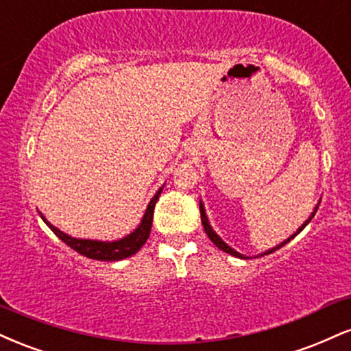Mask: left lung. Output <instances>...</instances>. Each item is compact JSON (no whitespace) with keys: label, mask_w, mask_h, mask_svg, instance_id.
Segmentation results:
<instances>
[{"label":"left lung","mask_w":351,"mask_h":351,"mask_svg":"<svg viewBox=\"0 0 351 351\" xmlns=\"http://www.w3.org/2000/svg\"><path fill=\"white\" fill-rule=\"evenodd\" d=\"M317 208H319V207H315V212H317ZM315 212H314V213H312V215H311V217H308V220L306 221V223H304L302 226H300V228L298 230V233H300V232H302V230H304V228H306V226L308 225V221H311V220H312V217H314V215H315ZM200 217H202V225H204V228H205V233H207V234H208V238H210V240H212L213 243H215V245L218 246V248H220V250H223V251H225V253H230V254H233V256H238V258H245V256H243V254H240V253H237V251H234V250H232V248H230V246H228V245H226V243H223V241H221V238H220V237H218V234H217L215 232H213V230H212V228H210V225H208V220H207V217H205V210H204V205H202V204H200ZM298 233H294V234H292V237H291V238H287V240H286V241H284V243H281V245H279V246H278V248H273V250H269V251H267V253H265V254H271V253H274V251H276V250L282 248V246H284V245H286V243H289V241L292 240V238H294V237H298ZM265 254H261V256H265Z\"/></svg>","instance_id":"8db88e82"}]
</instances>
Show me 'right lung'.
<instances>
[{
  "label": "right lung",
  "instance_id": "obj_1",
  "mask_svg": "<svg viewBox=\"0 0 351 351\" xmlns=\"http://www.w3.org/2000/svg\"><path fill=\"white\" fill-rule=\"evenodd\" d=\"M162 191V189H160ZM160 191L152 197V200L147 205L146 213H144L141 225L134 230L133 233L128 234L126 238L119 241H113V243H105V241H92V240H77V238L69 237L64 232H60L59 228L49 223L47 220L43 217V220L47 223L49 228L52 230L57 237L60 238L65 245H69L70 248L75 250L77 253H80L82 256H86L90 259H97V261H118V259L133 256L134 253H138L141 250V246L147 241L151 233V226H152V215H154V207L156 202H158Z\"/></svg>",
  "mask_w": 351,
  "mask_h": 351
}]
</instances>
